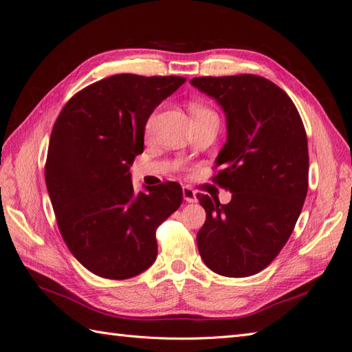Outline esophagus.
I'll return each mask as SVG.
<instances>
[{
    "label": "esophagus",
    "instance_id": "obj_1",
    "mask_svg": "<svg viewBox=\"0 0 352 352\" xmlns=\"http://www.w3.org/2000/svg\"><path fill=\"white\" fill-rule=\"evenodd\" d=\"M182 194H184V199L186 203H195L197 201V192L194 191L191 186H184Z\"/></svg>",
    "mask_w": 352,
    "mask_h": 352
}]
</instances>
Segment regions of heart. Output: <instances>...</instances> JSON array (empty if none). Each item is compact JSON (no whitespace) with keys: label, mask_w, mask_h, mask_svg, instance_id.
Listing matches in <instances>:
<instances>
[{"label":"heart","mask_w":352,"mask_h":352,"mask_svg":"<svg viewBox=\"0 0 352 352\" xmlns=\"http://www.w3.org/2000/svg\"><path fill=\"white\" fill-rule=\"evenodd\" d=\"M191 111H192V113H197V112H206V111H208V109H206V108H203V107H199V105H194V107L191 108Z\"/></svg>","instance_id":"heart-1"}]
</instances>
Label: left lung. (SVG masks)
<instances>
[{
	"instance_id": "1",
	"label": "left lung",
	"mask_w": 352,
	"mask_h": 352,
	"mask_svg": "<svg viewBox=\"0 0 352 352\" xmlns=\"http://www.w3.org/2000/svg\"><path fill=\"white\" fill-rule=\"evenodd\" d=\"M226 118V142L213 179L231 201L198 194L206 222L198 252L213 272L249 277L274 261L287 243L308 191V140L286 91L252 74L192 78Z\"/></svg>"
}]
</instances>
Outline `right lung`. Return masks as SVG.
Wrapping results in <instances>:
<instances>
[{"mask_svg": "<svg viewBox=\"0 0 352 352\" xmlns=\"http://www.w3.org/2000/svg\"><path fill=\"white\" fill-rule=\"evenodd\" d=\"M184 77L120 74L66 103L50 136L45 184L63 240L82 267L126 280L157 258V226L182 203L176 182L135 192L130 166L146 121Z\"/></svg>", "mask_w": 352, "mask_h": 352, "instance_id": "right-lung-1", "label": "right lung"}]
</instances>
